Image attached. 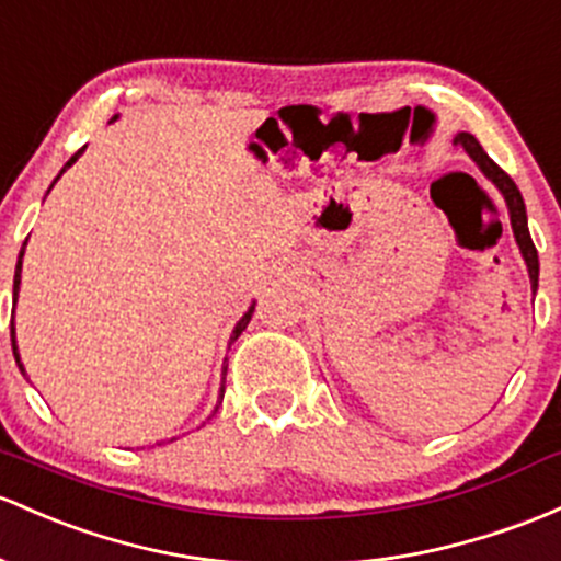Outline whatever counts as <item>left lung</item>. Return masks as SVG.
Listing matches in <instances>:
<instances>
[{
	"instance_id": "8db88e82",
	"label": "left lung",
	"mask_w": 561,
	"mask_h": 561,
	"mask_svg": "<svg viewBox=\"0 0 561 561\" xmlns=\"http://www.w3.org/2000/svg\"><path fill=\"white\" fill-rule=\"evenodd\" d=\"M455 144L463 146L466 153H469L473 162H477V168L482 170L492 183H495L497 191L503 194V199H506L511 229H514V239H516V244H519L522 257H525L527 271H530L533 290H538V250H535V244L530 239V229H527V210H525V199H522L519 188H516V183L511 181L506 172H503L495 162H492V159L488 157V151L479 146V140L473 138V135H469V133L455 135Z\"/></svg>"
}]
</instances>
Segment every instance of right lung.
Masks as SVG:
<instances>
[{"mask_svg":"<svg viewBox=\"0 0 561 561\" xmlns=\"http://www.w3.org/2000/svg\"><path fill=\"white\" fill-rule=\"evenodd\" d=\"M114 119H116V116H114ZM84 149H88V146H82V149H79L77 153H73V157L69 159V162L64 164V170H60V175H64V172L69 170L71 164L77 162L79 157H82V151H84ZM60 175H58V178H60ZM58 178H55V181H58ZM55 181H53V183H55ZM26 242H28V239H26ZM26 242H23V248H21V255H18V266H15V282H12V295H15V300H18V290H21V268H23V252H26ZM252 311H255V304H252L250 309L244 311V317L239 319V322H237V328H233V332H231V341H229V343H233V341H237L239 335H242V330L248 328V324H250V319H252ZM10 337H12V354H15V362H18V367H21V373H23V365H21V354H18V346H15V324H12V322H10ZM226 367H229V365H224V378H226ZM224 383H226V380H224ZM224 383H220V397H218L220 402H224ZM220 402H218V404H220ZM218 404H215V410H218Z\"/></svg>","mask_w":561,"mask_h":561,"instance_id":"1","label":"right lung"}]
</instances>
